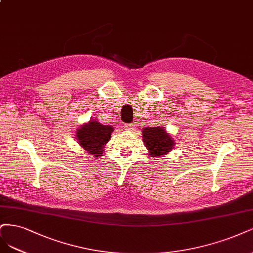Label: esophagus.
I'll return each instance as SVG.
<instances>
[{
    "mask_svg": "<svg viewBox=\"0 0 253 253\" xmlns=\"http://www.w3.org/2000/svg\"><path fill=\"white\" fill-rule=\"evenodd\" d=\"M124 128H125V130H128V131H134L135 125L134 124H125Z\"/></svg>",
    "mask_w": 253,
    "mask_h": 253,
    "instance_id": "obj_1",
    "label": "esophagus"
}]
</instances>
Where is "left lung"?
Returning <instances> with one entry per match:
<instances>
[{"mask_svg":"<svg viewBox=\"0 0 253 253\" xmlns=\"http://www.w3.org/2000/svg\"><path fill=\"white\" fill-rule=\"evenodd\" d=\"M144 144L153 157H162L173 148V140L163 127H147L143 130Z\"/></svg>","mask_w":253,"mask_h":253,"instance_id":"left-lung-1","label":"left lung"}]
</instances>
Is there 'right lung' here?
Returning <instances> with one entry per match:
<instances>
[{
    "instance_id": "1",
    "label": "right lung",
    "mask_w": 253,
    "mask_h": 253,
    "mask_svg": "<svg viewBox=\"0 0 253 253\" xmlns=\"http://www.w3.org/2000/svg\"><path fill=\"white\" fill-rule=\"evenodd\" d=\"M112 131L111 126L102 125L97 121H92L78 129L77 138L85 150L90 152L92 156L101 157L104 145L109 141Z\"/></svg>"
}]
</instances>
